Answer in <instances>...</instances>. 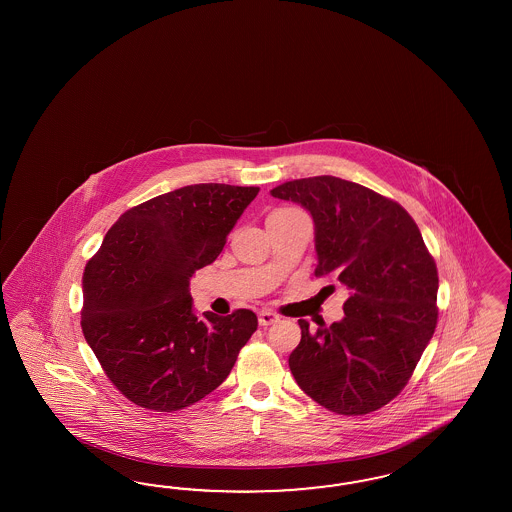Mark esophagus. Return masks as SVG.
I'll list each match as a JSON object with an SVG mask.
<instances>
[{
    "label": "esophagus",
    "mask_w": 512,
    "mask_h": 512,
    "mask_svg": "<svg viewBox=\"0 0 512 512\" xmlns=\"http://www.w3.org/2000/svg\"><path fill=\"white\" fill-rule=\"evenodd\" d=\"M279 315L278 313H274V311L263 310L259 313V325L268 326L274 325V323H278Z\"/></svg>",
    "instance_id": "obj_1"
}]
</instances>
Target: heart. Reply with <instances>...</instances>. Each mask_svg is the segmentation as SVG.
<instances>
[{
	"label": "heart",
	"instance_id": "obj_1",
	"mask_svg": "<svg viewBox=\"0 0 512 512\" xmlns=\"http://www.w3.org/2000/svg\"><path fill=\"white\" fill-rule=\"evenodd\" d=\"M279 212H283V210H279Z\"/></svg>",
	"mask_w": 512,
	"mask_h": 512
}]
</instances>
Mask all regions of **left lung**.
I'll return each instance as SVG.
<instances>
[{
  "label": "left lung",
  "instance_id": "1",
  "mask_svg": "<svg viewBox=\"0 0 512 512\" xmlns=\"http://www.w3.org/2000/svg\"><path fill=\"white\" fill-rule=\"evenodd\" d=\"M315 223V276L343 283L345 317L310 332L289 357L298 387L338 415H368L394 400L417 368L437 325V266L402 206L336 176L274 187Z\"/></svg>",
  "mask_w": 512,
  "mask_h": 512
}]
</instances>
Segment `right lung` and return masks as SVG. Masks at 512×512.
<instances>
[{
	"label": "right lung",
	"instance_id": "obj_1",
	"mask_svg": "<svg viewBox=\"0 0 512 512\" xmlns=\"http://www.w3.org/2000/svg\"><path fill=\"white\" fill-rule=\"evenodd\" d=\"M259 187L195 184L127 210L84 268L82 332L129 402L172 413L216 390L257 315L193 313L189 279L212 264Z\"/></svg>",
	"mask_w": 512,
	"mask_h": 512
}]
</instances>
